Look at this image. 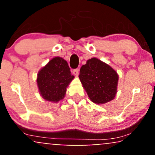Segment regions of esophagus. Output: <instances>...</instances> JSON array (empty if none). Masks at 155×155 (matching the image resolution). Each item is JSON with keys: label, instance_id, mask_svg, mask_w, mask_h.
Here are the masks:
<instances>
[{"label": "esophagus", "instance_id": "obj_1", "mask_svg": "<svg viewBox=\"0 0 155 155\" xmlns=\"http://www.w3.org/2000/svg\"><path fill=\"white\" fill-rule=\"evenodd\" d=\"M72 72L75 76L79 75V69H74V70H73Z\"/></svg>", "mask_w": 155, "mask_h": 155}]
</instances>
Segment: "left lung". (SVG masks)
Instances as JSON below:
<instances>
[{
  "label": "left lung",
  "instance_id": "obj_1",
  "mask_svg": "<svg viewBox=\"0 0 155 155\" xmlns=\"http://www.w3.org/2000/svg\"><path fill=\"white\" fill-rule=\"evenodd\" d=\"M79 78L90 101L104 104L114 99L119 75L116 71L96 58L87 60L80 69Z\"/></svg>",
  "mask_w": 155,
  "mask_h": 155
}]
</instances>
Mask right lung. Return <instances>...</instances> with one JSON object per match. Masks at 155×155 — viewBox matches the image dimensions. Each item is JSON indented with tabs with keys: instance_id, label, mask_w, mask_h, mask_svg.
<instances>
[{
	"instance_id": "obj_1",
	"label": "right lung",
	"mask_w": 155,
	"mask_h": 155,
	"mask_svg": "<svg viewBox=\"0 0 155 155\" xmlns=\"http://www.w3.org/2000/svg\"><path fill=\"white\" fill-rule=\"evenodd\" d=\"M74 79L66 60L53 58L37 75V85L41 96L45 101L58 103L63 100L69 84Z\"/></svg>"
}]
</instances>
